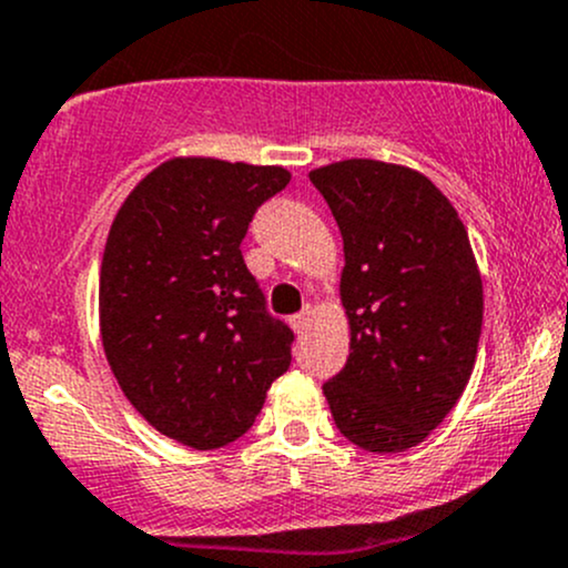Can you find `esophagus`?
<instances>
[{"instance_id":"esophagus-1","label":"esophagus","mask_w":568,"mask_h":568,"mask_svg":"<svg viewBox=\"0 0 568 568\" xmlns=\"http://www.w3.org/2000/svg\"><path fill=\"white\" fill-rule=\"evenodd\" d=\"M310 321H313V313H310V310H304V313L294 315V318H291V326H294L296 334H304V332L310 329Z\"/></svg>"}]
</instances>
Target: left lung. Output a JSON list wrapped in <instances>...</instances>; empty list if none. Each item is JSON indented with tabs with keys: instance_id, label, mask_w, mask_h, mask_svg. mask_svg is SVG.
Segmentation results:
<instances>
[{
	"instance_id": "left-lung-1",
	"label": "left lung",
	"mask_w": 568,
	"mask_h": 568,
	"mask_svg": "<svg viewBox=\"0 0 568 568\" xmlns=\"http://www.w3.org/2000/svg\"><path fill=\"white\" fill-rule=\"evenodd\" d=\"M343 234L345 367L324 384L364 452L422 444L457 405L481 334V274L455 206L425 174L381 160L310 171Z\"/></svg>"
}]
</instances>
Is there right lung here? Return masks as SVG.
I'll return each instance as SVG.
<instances>
[{
    "label": "right lung",
    "instance_id": "1",
    "mask_svg": "<svg viewBox=\"0 0 568 568\" xmlns=\"http://www.w3.org/2000/svg\"><path fill=\"white\" fill-rule=\"evenodd\" d=\"M291 174L280 165L174 158L135 184L100 266V334L143 419L193 449L253 427L288 369L294 332L272 318L242 258L255 209Z\"/></svg>",
    "mask_w": 568,
    "mask_h": 568
}]
</instances>
